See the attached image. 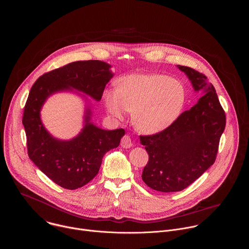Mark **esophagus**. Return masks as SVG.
<instances>
[{"instance_id":"esophagus-1","label":"esophagus","mask_w":249,"mask_h":249,"mask_svg":"<svg viewBox=\"0 0 249 249\" xmlns=\"http://www.w3.org/2000/svg\"><path fill=\"white\" fill-rule=\"evenodd\" d=\"M121 145L124 147V148H129L132 146V141H131V138L130 136L128 135H124L121 141Z\"/></svg>"}]
</instances>
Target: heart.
Segmentation results:
<instances>
[{"label":"heart","mask_w":249,"mask_h":249,"mask_svg":"<svg viewBox=\"0 0 249 249\" xmlns=\"http://www.w3.org/2000/svg\"><path fill=\"white\" fill-rule=\"evenodd\" d=\"M103 100L107 112L123 119L132 111V123L142 133L156 134L168 128L181 113L184 85L161 73H131L119 80V87L107 88Z\"/></svg>","instance_id":"obj_1"}]
</instances>
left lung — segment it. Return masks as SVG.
<instances>
[{
	"mask_svg": "<svg viewBox=\"0 0 249 249\" xmlns=\"http://www.w3.org/2000/svg\"><path fill=\"white\" fill-rule=\"evenodd\" d=\"M201 97L165 130L140 136L149 156L142 179L151 189L179 192L207 171L214 162L218 142L225 128V114L213 85L192 68L178 65Z\"/></svg>",
	"mask_w": 249,
	"mask_h": 249,
	"instance_id": "8db88e82",
	"label": "left lung"
}]
</instances>
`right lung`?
<instances>
[{
    "mask_svg": "<svg viewBox=\"0 0 249 249\" xmlns=\"http://www.w3.org/2000/svg\"><path fill=\"white\" fill-rule=\"evenodd\" d=\"M110 69L111 65L100 60L71 62L41 75L30 91L23 116L30 159L44 175L64 189L80 188L95 178L105 154L116 148L125 133L123 128L103 129L91 121L92 106L86 96L101 101L114 75ZM60 91L74 92L86 103L84 127L70 141L53 138L40 120L45 101Z\"/></svg>",
    "mask_w": 249,
    "mask_h": 249,
    "instance_id": "1",
    "label": "right lung"
}]
</instances>
